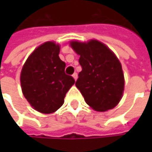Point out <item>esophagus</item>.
I'll use <instances>...</instances> for the list:
<instances>
[{
    "instance_id": "obj_1",
    "label": "esophagus",
    "mask_w": 152,
    "mask_h": 152,
    "mask_svg": "<svg viewBox=\"0 0 152 152\" xmlns=\"http://www.w3.org/2000/svg\"><path fill=\"white\" fill-rule=\"evenodd\" d=\"M73 79H74V80H76V79H78V74H77V73H74L73 74Z\"/></svg>"
}]
</instances>
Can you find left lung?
<instances>
[{"instance_id":"1","label":"left lung","mask_w":152,"mask_h":152,"mask_svg":"<svg viewBox=\"0 0 152 152\" xmlns=\"http://www.w3.org/2000/svg\"><path fill=\"white\" fill-rule=\"evenodd\" d=\"M70 45L80 56L75 85L85 102L97 112L115 107L123 96L124 76L119 60L106 45L96 39L88 42L71 41Z\"/></svg>"}]
</instances>
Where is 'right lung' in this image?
<instances>
[{"instance_id":"add662e5","label":"right lung","mask_w":152,"mask_h":152,"mask_svg":"<svg viewBox=\"0 0 152 152\" xmlns=\"http://www.w3.org/2000/svg\"><path fill=\"white\" fill-rule=\"evenodd\" d=\"M60 45L53 41L40 45L28 57L20 75L22 91L34 109L49 114L61 107L75 83L65 73L66 63L59 57Z\"/></svg>"}]
</instances>
